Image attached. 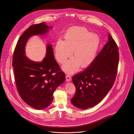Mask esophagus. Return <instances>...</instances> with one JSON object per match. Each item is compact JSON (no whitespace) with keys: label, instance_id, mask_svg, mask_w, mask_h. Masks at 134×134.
Here are the masks:
<instances>
[{"label":"esophagus","instance_id":"obj_1","mask_svg":"<svg viewBox=\"0 0 134 134\" xmlns=\"http://www.w3.org/2000/svg\"><path fill=\"white\" fill-rule=\"evenodd\" d=\"M71 77L69 75L67 74L66 75V80L67 82H69L71 81Z\"/></svg>","mask_w":134,"mask_h":134}]
</instances>
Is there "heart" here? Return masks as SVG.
I'll return each instance as SVG.
<instances>
[{
	"mask_svg": "<svg viewBox=\"0 0 134 134\" xmlns=\"http://www.w3.org/2000/svg\"><path fill=\"white\" fill-rule=\"evenodd\" d=\"M100 43L97 34L91 33L84 27L76 26L68 29L64 35V41L59 40L55 46L57 59L65 63L72 54L71 58L63 66V69L73 73L79 67L85 68L94 60Z\"/></svg>",
	"mask_w": 134,
	"mask_h": 134,
	"instance_id": "obj_1",
	"label": "heart"
}]
</instances>
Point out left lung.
Wrapping results in <instances>:
<instances>
[{"label":"left lung","mask_w":134,"mask_h":134,"mask_svg":"<svg viewBox=\"0 0 134 134\" xmlns=\"http://www.w3.org/2000/svg\"><path fill=\"white\" fill-rule=\"evenodd\" d=\"M119 59L118 46L109 34L108 42L91 65L72 77L76 92L71 103L82 109L99 103L113 85Z\"/></svg>","instance_id":"8db88e82"}]
</instances>
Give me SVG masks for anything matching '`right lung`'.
<instances>
[{
  "instance_id": "obj_1",
  "label": "right lung",
  "mask_w": 134,
  "mask_h": 134,
  "mask_svg": "<svg viewBox=\"0 0 134 134\" xmlns=\"http://www.w3.org/2000/svg\"><path fill=\"white\" fill-rule=\"evenodd\" d=\"M51 28L45 23L30 26L19 39L13 54L12 66L18 92L26 103L38 110L51 104L56 88L65 81V74L55 60L50 44L47 46L46 55L41 62L29 59L25 47L31 36L44 34Z\"/></svg>"
}]
</instances>
